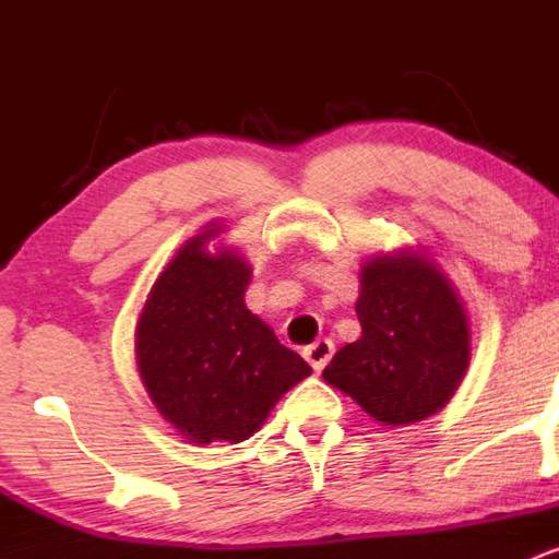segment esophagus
<instances>
[{
  "mask_svg": "<svg viewBox=\"0 0 559 559\" xmlns=\"http://www.w3.org/2000/svg\"><path fill=\"white\" fill-rule=\"evenodd\" d=\"M331 355H333V342H329V338H318L316 344H310L305 349L307 362L312 365V370H316V373H320V370H323L325 365H329Z\"/></svg>",
  "mask_w": 559,
  "mask_h": 559,
  "instance_id": "esophagus-1",
  "label": "esophagus"
}]
</instances>
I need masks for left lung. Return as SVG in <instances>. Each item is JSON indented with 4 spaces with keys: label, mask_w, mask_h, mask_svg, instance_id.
<instances>
[{
    "label": "left lung",
    "mask_w": 559,
    "mask_h": 559,
    "mask_svg": "<svg viewBox=\"0 0 559 559\" xmlns=\"http://www.w3.org/2000/svg\"><path fill=\"white\" fill-rule=\"evenodd\" d=\"M357 318L362 336L333 355L325 383L381 426H409L447 407L471 365V318L439 262L423 247L370 254Z\"/></svg>",
    "instance_id": "left-lung-1"
}]
</instances>
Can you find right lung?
Returning a JSON list of instances; mask_svg holds the SVG:
<instances>
[{
    "label": "right lung",
    "instance_id": "right-lung-1",
    "mask_svg": "<svg viewBox=\"0 0 559 559\" xmlns=\"http://www.w3.org/2000/svg\"><path fill=\"white\" fill-rule=\"evenodd\" d=\"M207 223L176 252L146 294L136 323V370L165 423L189 444L260 431L288 389L312 373L243 301L252 265Z\"/></svg>",
    "mask_w": 559,
    "mask_h": 559
}]
</instances>
